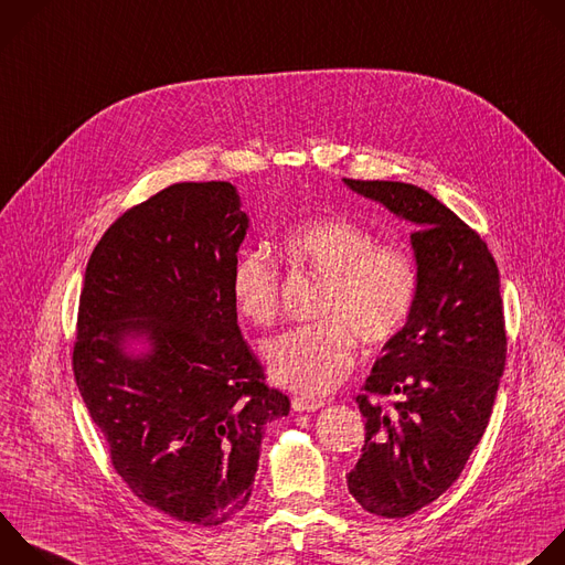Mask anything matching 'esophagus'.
I'll use <instances>...</instances> for the list:
<instances>
[{
	"instance_id": "esophagus-1",
	"label": "esophagus",
	"mask_w": 565,
	"mask_h": 565,
	"mask_svg": "<svg viewBox=\"0 0 565 565\" xmlns=\"http://www.w3.org/2000/svg\"><path fill=\"white\" fill-rule=\"evenodd\" d=\"M323 406L321 399H306V397H295L292 399V411L295 413H315Z\"/></svg>"
}]
</instances>
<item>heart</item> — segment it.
<instances>
[{"mask_svg": "<svg viewBox=\"0 0 565 565\" xmlns=\"http://www.w3.org/2000/svg\"><path fill=\"white\" fill-rule=\"evenodd\" d=\"M288 259L319 277L315 306L321 317L270 339L264 356L275 384L319 397L334 391L352 367L354 337L384 345L408 323L417 299L415 259L399 246L377 244L374 233L348 217H317L284 237ZM237 310L257 326L279 312V268L264 250L246 253L233 268Z\"/></svg>", "mask_w": 565, "mask_h": 565, "instance_id": "heart-1", "label": "heart"}]
</instances>
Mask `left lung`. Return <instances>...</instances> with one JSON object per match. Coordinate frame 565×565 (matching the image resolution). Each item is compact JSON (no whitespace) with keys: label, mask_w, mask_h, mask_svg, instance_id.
Here are the masks:
<instances>
[{"label":"left lung","mask_w":565,"mask_h":565,"mask_svg":"<svg viewBox=\"0 0 565 565\" xmlns=\"http://www.w3.org/2000/svg\"><path fill=\"white\" fill-rule=\"evenodd\" d=\"M343 181L415 224V308L356 395L365 444L345 475L363 510L399 519L439 499L486 433L508 345L499 268L486 242L424 188Z\"/></svg>","instance_id":"left-lung-1"}]
</instances>
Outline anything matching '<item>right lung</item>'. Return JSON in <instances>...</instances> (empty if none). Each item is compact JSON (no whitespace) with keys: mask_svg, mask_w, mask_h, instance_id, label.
Masks as SVG:
<instances>
[{"mask_svg":"<svg viewBox=\"0 0 565 565\" xmlns=\"http://www.w3.org/2000/svg\"><path fill=\"white\" fill-rule=\"evenodd\" d=\"M246 231L233 183H172L104 233L79 295L73 372L113 468L146 505L204 527L244 510L264 426L290 411L237 326Z\"/></svg>","mask_w":565,"mask_h":565,"instance_id":"obj_1","label":"right lung"}]
</instances>
